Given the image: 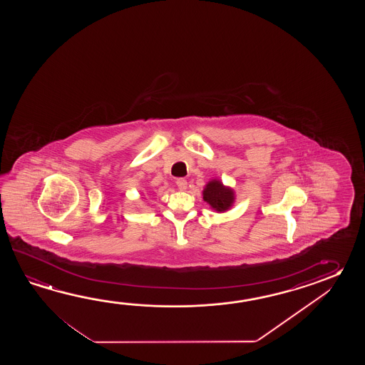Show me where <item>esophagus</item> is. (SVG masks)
Segmentation results:
<instances>
[{
    "instance_id": "obj_1",
    "label": "esophagus",
    "mask_w": 365,
    "mask_h": 365,
    "mask_svg": "<svg viewBox=\"0 0 365 365\" xmlns=\"http://www.w3.org/2000/svg\"><path fill=\"white\" fill-rule=\"evenodd\" d=\"M176 185H178L180 190H185L186 186H187V181L185 179H179L176 181Z\"/></svg>"
}]
</instances>
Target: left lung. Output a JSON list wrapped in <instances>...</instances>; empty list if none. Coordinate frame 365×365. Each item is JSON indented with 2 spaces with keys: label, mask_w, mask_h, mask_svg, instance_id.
I'll list each match as a JSON object with an SVG mask.
<instances>
[{
  "label": "left lung",
  "mask_w": 365,
  "mask_h": 365,
  "mask_svg": "<svg viewBox=\"0 0 365 365\" xmlns=\"http://www.w3.org/2000/svg\"><path fill=\"white\" fill-rule=\"evenodd\" d=\"M203 201L217 212H225L231 209L236 200L235 190L231 186H225L220 180L211 179L202 192Z\"/></svg>",
  "instance_id": "obj_1"
}]
</instances>
